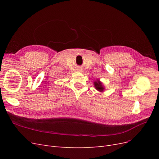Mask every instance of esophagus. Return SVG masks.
<instances>
[{"label":"esophagus","mask_w":159,"mask_h":159,"mask_svg":"<svg viewBox=\"0 0 159 159\" xmlns=\"http://www.w3.org/2000/svg\"><path fill=\"white\" fill-rule=\"evenodd\" d=\"M78 70V71H81V69H80V68H79V69H78V70Z\"/></svg>","instance_id":"esophagus-1"}]
</instances>
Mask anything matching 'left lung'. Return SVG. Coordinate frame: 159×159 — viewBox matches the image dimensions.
I'll return each mask as SVG.
<instances>
[{"label":"left lung","instance_id":"left-lung-1","mask_svg":"<svg viewBox=\"0 0 159 159\" xmlns=\"http://www.w3.org/2000/svg\"><path fill=\"white\" fill-rule=\"evenodd\" d=\"M93 84H94V87L98 91H100V92H102V91H104L105 88L103 86V84L99 80H96V81H95V82H93Z\"/></svg>","mask_w":159,"mask_h":159}]
</instances>
